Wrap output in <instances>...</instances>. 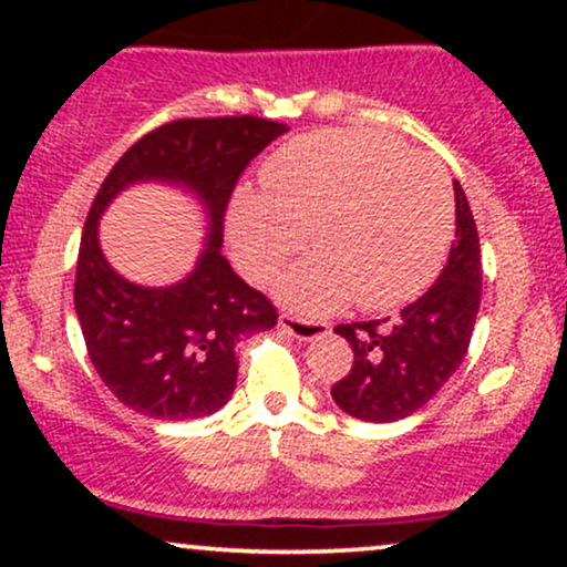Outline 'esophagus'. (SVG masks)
<instances>
[{"label":"esophagus","mask_w":567,"mask_h":567,"mask_svg":"<svg viewBox=\"0 0 567 567\" xmlns=\"http://www.w3.org/2000/svg\"><path fill=\"white\" fill-rule=\"evenodd\" d=\"M279 328L285 333L298 338V341H315V338H322L330 333V324L320 320H301L296 315H282L279 317Z\"/></svg>","instance_id":"34e87169"}]
</instances>
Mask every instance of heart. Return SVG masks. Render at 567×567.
<instances>
[{
  "mask_svg": "<svg viewBox=\"0 0 567 567\" xmlns=\"http://www.w3.org/2000/svg\"><path fill=\"white\" fill-rule=\"evenodd\" d=\"M261 192L234 199V256L266 285L306 231L315 252L279 285L282 301L306 315L351 298L368 311L408 303L437 277L453 243L447 175L379 133L298 135L264 162Z\"/></svg>",
  "mask_w": 567,
  "mask_h": 567,
  "instance_id": "b5f03b06",
  "label": "heart"
}]
</instances>
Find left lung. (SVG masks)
<instances>
[{
	"label": "left lung",
	"instance_id": "left-lung-1",
	"mask_svg": "<svg viewBox=\"0 0 567 567\" xmlns=\"http://www.w3.org/2000/svg\"><path fill=\"white\" fill-rule=\"evenodd\" d=\"M455 188V243L437 282L402 309L400 320L336 324L354 362L333 383L336 405L373 424L413 415L445 386L470 349L483 296V261L472 207L458 181Z\"/></svg>",
	"mask_w": 567,
	"mask_h": 567
}]
</instances>
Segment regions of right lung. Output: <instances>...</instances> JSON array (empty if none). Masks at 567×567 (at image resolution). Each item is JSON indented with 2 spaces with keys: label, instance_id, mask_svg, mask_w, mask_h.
<instances>
[{
  "label": "right lung",
  "instance_id": "1",
  "mask_svg": "<svg viewBox=\"0 0 567 567\" xmlns=\"http://www.w3.org/2000/svg\"><path fill=\"white\" fill-rule=\"evenodd\" d=\"M285 125L261 116L175 120L116 159L82 229L74 306L84 347L122 405L159 421L216 413L237 386V343L277 324V306L220 256L224 216L245 167ZM167 179L192 187L212 216L198 269L171 289H141L105 264L96 218L122 187Z\"/></svg>",
  "mask_w": 567,
  "mask_h": 567
}]
</instances>
